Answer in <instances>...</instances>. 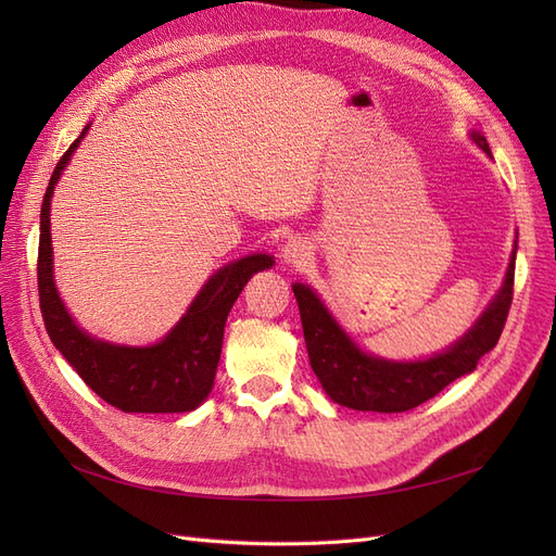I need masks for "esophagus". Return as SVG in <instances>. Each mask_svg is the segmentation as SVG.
I'll return each mask as SVG.
<instances>
[{
  "instance_id": "esophagus-1",
  "label": "esophagus",
  "mask_w": 556,
  "mask_h": 556,
  "mask_svg": "<svg viewBox=\"0 0 556 556\" xmlns=\"http://www.w3.org/2000/svg\"><path fill=\"white\" fill-rule=\"evenodd\" d=\"M311 257V245L301 237H290L282 245V262L290 266H301Z\"/></svg>"
}]
</instances>
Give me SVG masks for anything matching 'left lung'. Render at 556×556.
Masks as SVG:
<instances>
[{
	"mask_svg": "<svg viewBox=\"0 0 556 556\" xmlns=\"http://www.w3.org/2000/svg\"><path fill=\"white\" fill-rule=\"evenodd\" d=\"M470 137L486 155H492L490 143L480 131H470ZM515 255L517 243L503 288L492 304L484 308L478 323L441 355L419 362H390L366 355L362 348L352 343L350 336L339 327L308 285L294 282L292 290L301 313L308 359L319 384L325 387L331 401L341 403L345 408L403 413L429 401L445 390L452 380L476 371L480 357L498 343L501 331L506 327L513 304Z\"/></svg>",
	"mask_w": 556,
	"mask_h": 556,
	"instance_id": "obj_1",
	"label": "left lung"
}]
</instances>
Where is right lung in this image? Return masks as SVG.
<instances>
[{"label": "right lung", "mask_w": 556, "mask_h": 556, "mask_svg": "<svg viewBox=\"0 0 556 556\" xmlns=\"http://www.w3.org/2000/svg\"><path fill=\"white\" fill-rule=\"evenodd\" d=\"M88 127L60 157L41 204L39 233V306L50 341L74 366L90 390L123 413H190L213 390L223 352L227 315L252 274L274 266V257L248 255L223 266L201 288L180 323L155 345L129 348L97 341L66 313L53 280L50 245V197Z\"/></svg>", "instance_id": "add662e5"}]
</instances>
